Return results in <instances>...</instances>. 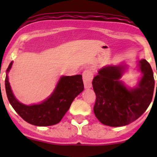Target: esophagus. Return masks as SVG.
Wrapping results in <instances>:
<instances>
[{"label":"esophagus","mask_w":157,"mask_h":157,"mask_svg":"<svg viewBox=\"0 0 157 157\" xmlns=\"http://www.w3.org/2000/svg\"><path fill=\"white\" fill-rule=\"evenodd\" d=\"M93 78V74L91 70H85L83 73V80L85 88L88 89L92 86V80Z\"/></svg>","instance_id":"obj_1"}]
</instances>
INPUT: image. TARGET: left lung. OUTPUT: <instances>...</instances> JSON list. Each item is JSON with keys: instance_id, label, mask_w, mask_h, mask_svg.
I'll use <instances>...</instances> for the list:
<instances>
[{"instance_id": "left-lung-1", "label": "left lung", "mask_w": 157, "mask_h": 157, "mask_svg": "<svg viewBox=\"0 0 157 157\" xmlns=\"http://www.w3.org/2000/svg\"><path fill=\"white\" fill-rule=\"evenodd\" d=\"M138 64L143 76L136 88L128 90L120 80L124 65L105 66L93 78L92 84L96 96L93 111L103 124L127 125L141 116L150 105L155 85L153 73L145 59Z\"/></svg>"}]
</instances>
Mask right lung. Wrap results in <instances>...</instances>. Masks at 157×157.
<instances>
[{
    "instance_id": "obj_1",
    "label": "right lung",
    "mask_w": 157,
    "mask_h": 157,
    "mask_svg": "<svg viewBox=\"0 0 157 157\" xmlns=\"http://www.w3.org/2000/svg\"><path fill=\"white\" fill-rule=\"evenodd\" d=\"M13 62L7 69L5 89L7 99L14 110L23 120L36 126H50L61 121L71 103L84 89L82 75L63 76L58 81L53 93L42 103L26 105L20 103L11 90L7 73Z\"/></svg>"
}]
</instances>
